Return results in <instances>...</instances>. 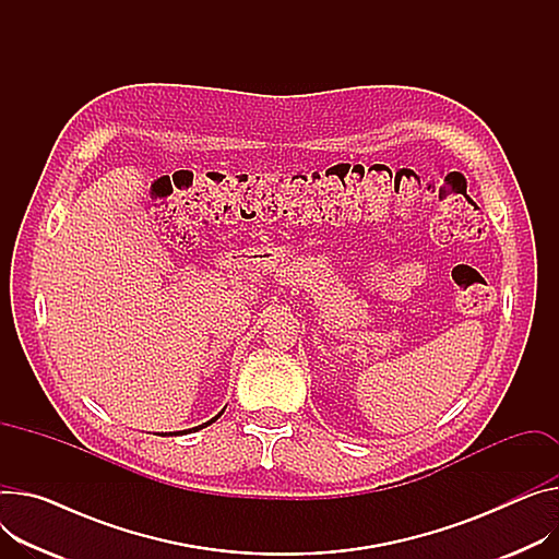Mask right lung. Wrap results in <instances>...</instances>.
Instances as JSON below:
<instances>
[{"instance_id": "add662e5", "label": "right lung", "mask_w": 559, "mask_h": 559, "mask_svg": "<svg viewBox=\"0 0 559 559\" xmlns=\"http://www.w3.org/2000/svg\"><path fill=\"white\" fill-rule=\"evenodd\" d=\"M212 420H214V418H212ZM212 420H210V423H212ZM205 425H207V423H203V425H199V427H192V429H201V427H205ZM186 432H188V429H186Z\"/></svg>"}]
</instances>
